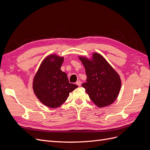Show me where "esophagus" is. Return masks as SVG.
<instances>
[{"instance_id": "1", "label": "esophagus", "mask_w": 150, "mask_h": 150, "mask_svg": "<svg viewBox=\"0 0 150 150\" xmlns=\"http://www.w3.org/2000/svg\"><path fill=\"white\" fill-rule=\"evenodd\" d=\"M76 84L78 85V86H81V81H77V82L76 83Z\"/></svg>"}]
</instances>
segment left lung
<instances>
[{
	"mask_svg": "<svg viewBox=\"0 0 150 150\" xmlns=\"http://www.w3.org/2000/svg\"><path fill=\"white\" fill-rule=\"evenodd\" d=\"M87 79L82 84L92 101L99 108L110 105L118 96L121 81L119 74L101 54L93 53L91 59L79 57Z\"/></svg>",
	"mask_w": 150,
	"mask_h": 150,
	"instance_id": "1",
	"label": "left lung"
}]
</instances>
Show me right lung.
Masks as SVG:
<instances>
[{"label":"right lung","instance_id":"obj_1","mask_svg":"<svg viewBox=\"0 0 150 150\" xmlns=\"http://www.w3.org/2000/svg\"><path fill=\"white\" fill-rule=\"evenodd\" d=\"M64 57L56 54L44 59L35 74L33 88L35 96L45 106L51 108L59 107L69 93L78 87L69 83L66 72L61 70Z\"/></svg>","mask_w":150,"mask_h":150}]
</instances>
